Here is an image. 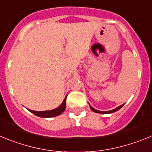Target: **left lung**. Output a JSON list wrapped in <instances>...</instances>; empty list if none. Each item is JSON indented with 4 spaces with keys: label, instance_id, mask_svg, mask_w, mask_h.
Here are the masks:
<instances>
[{
    "label": "left lung",
    "instance_id": "obj_1",
    "mask_svg": "<svg viewBox=\"0 0 152 152\" xmlns=\"http://www.w3.org/2000/svg\"><path fill=\"white\" fill-rule=\"evenodd\" d=\"M123 105H120V106H118V108H115V109H113V110H111V111H98V110L95 109V108H93V107H92L90 105V109L92 110V111H94V112H96V113H100V114H109V113H113V112H115V111H118V110H119L120 108H121L122 107H123Z\"/></svg>",
    "mask_w": 152,
    "mask_h": 152
}]
</instances>
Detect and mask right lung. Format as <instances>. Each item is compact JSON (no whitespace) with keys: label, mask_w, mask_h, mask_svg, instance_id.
<instances>
[{"label":"right lung","mask_w":152,"mask_h":152,"mask_svg":"<svg viewBox=\"0 0 152 152\" xmlns=\"http://www.w3.org/2000/svg\"><path fill=\"white\" fill-rule=\"evenodd\" d=\"M66 97L64 99V101L62 102V103L61 104V105H59L58 108H56V109L51 110V111H32V110L28 109L29 111L33 113L34 115H35L36 116L41 117V118H52V117L58 116V115H61V114L65 111V107H66Z\"/></svg>","instance_id":"1"}]
</instances>
